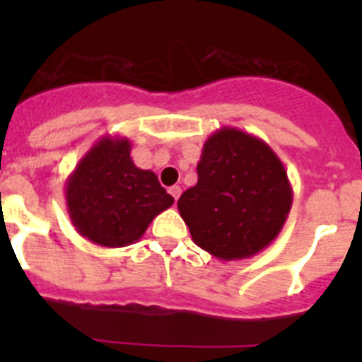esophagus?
Returning <instances> with one entry per match:
<instances>
[{"label": "esophagus", "instance_id": "1", "mask_svg": "<svg viewBox=\"0 0 362 362\" xmlns=\"http://www.w3.org/2000/svg\"><path fill=\"white\" fill-rule=\"evenodd\" d=\"M168 192H170V194L173 196L175 199H178V198H180V192H182V189L178 187V185H171V187L168 189Z\"/></svg>", "mask_w": 362, "mask_h": 362}]
</instances>
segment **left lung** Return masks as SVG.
Instances as JSON below:
<instances>
[{
    "instance_id": "8db88e82",
    "label": "left lung",
    "mask_w": 362,
    "mask_h": 362,
    "mask_svg": "<svg viewBox=\"0 0 362 362\" xmlns=\"http://www.w3.org/2000/svg\"><path fill=\"white\" fill-rule=\"evenodd\" d=\"M177 206L196 245L222 261H238L279 236L293 206V187L266 141L224 126L204 141L198 184Z\"/></svg>"
}]
</instances>
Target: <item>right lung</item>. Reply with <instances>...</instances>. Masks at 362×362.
I'll list each match as a JSON object with an SVG mask.
<instances>
[{
    "label": "right lung",
    "mask_w": 362,
    "mask_h": 362,
    "mask_svg": "<svg viewBox=\"0 0 362 362\" xmlns=\"http://www.w3.org/2000/svg\"><path fill=\"white\" fill-rule=\"evenodd\" d=\"M76 233L96 245L119 249L138 242L175 199L154 171L134 166L131 141L103 136L78 160L64 185Z\"/></svg>",
    "instance_id": "add662e5"
}]
</instances>
